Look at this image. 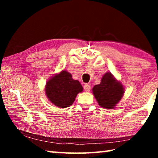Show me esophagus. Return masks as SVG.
<instances>
[{
    "mask_svg": "<svg viewBox=\"0 0 158 158\" xmlns=\"http://www.w3.org/2000/svg\"><path fill=\"white\" fill-rule=\"evenodd\" d=\"M84 90H85V91L89 92L90 90V89H91V87H90V85L89 84H85L84 85Z\"/></svg>",
    "mask_w": 158,
    "mask_h": 158,
    "instance_id": "esophagus-1",
    "label": "esophagus"
}]
</instances>
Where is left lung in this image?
Instances as JSON below:
<instances>
[{
    "label": "left lung",
    "mask_w": 158,
    "mask_h": 158,
    "mask_svg": "<svg viewBox=\"0 0 158 158\" xmlns=\"http://www.w3.org/2000/svg\"><path fill=\"white\" fill-rule=\"evenodd\" d=\"M93 93L101 107L114 109L124 94L123 85L110 73L104 74L100 84L93 88Z\"/></svg>",
    "instance_id": "obj_1"
}]
</instances>
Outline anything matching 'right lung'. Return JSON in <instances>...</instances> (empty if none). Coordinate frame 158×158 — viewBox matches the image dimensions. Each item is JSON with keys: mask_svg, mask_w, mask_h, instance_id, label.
<instances>
[{"mask_svg": "<svg viewBox=\"0 0 158 158\" xmlns=\"http://www.w3.org/2000/svg\"><path fill=\"white\" fill-rule=\"evenodd\" d=\"M83 91L78 80H74L66 70L51 77L46 83L45 93L49 100L60 108L68 107L73 104L77 94Z\"/></svg>", "mask_w": 158, "mask_h": 158, "instance_id": "obj_1", "label": "right lung"}]
</instances>
